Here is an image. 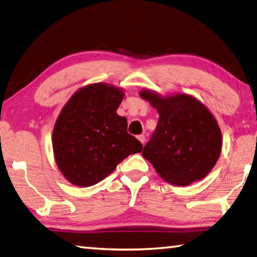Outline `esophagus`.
Segmentation results:
<instances>
[{
	"label": "esophagus",
	"mask_w": 257,
	"mask_h": 257,
	"mask_svg": "<svg viewBox=\"0 0 257 257\" xmlns=\"http://www.w3.org/2000/svg\"><path fill=\"white\" fill-rule=\"evenodd\" d=\"M137 138H138V140H139V142H140V143H142L143 145H144V144L146 143V138H145V136H144V135H139Z\"/></svg>",
	"instance_id": "obj_1"
}]
</instances>
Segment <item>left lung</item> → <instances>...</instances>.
I'll return each instance as SVG.
<instances>
[{"label":"left lung","mask_w":257,"mask_h":257,"mask_svg":"<svg viewBox=\"0 0 257 257\" xmlns=\"http://www.w3.org/2000/svg\"><path fill=\"white\" fill-rule=\"evenodd\" d=\"M140 97L157 109L159 119L143 150L166 182L186 186L206 177L219 158L222 133L212 112L192 95L163 97L144 89Z\"/></svg>","instance_id":"left-lung-1"}]
</instances>
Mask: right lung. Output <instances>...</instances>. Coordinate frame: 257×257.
<instances>
[{
    "instance_id": "right-lung-1",
    "label": "right lung",
    "mask_w": 257,
    "mask_h": 257,
    "mask_svg": "<svg viewBox=\"0 0 257 257\" xmlns=\"http://www.w3.org/2000/svg\"><path fill=\"white\" fill-rule=\"evenodd\" d=\"M123 90L99 82L75 91L55 121L52 147L58 168L75 186L89 187L107 177L143 145L118 115Z\"/></svg>"
}]
</instances>
